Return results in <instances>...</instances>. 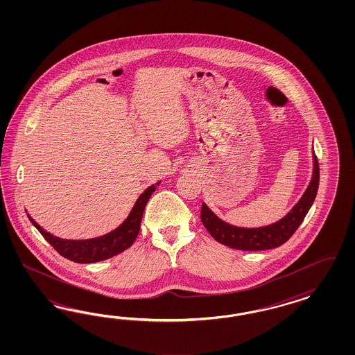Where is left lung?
<instances>
[{
    "label": "left lung",
    "mask_w": 355,
    "mask_h": 355,
    "mask_svg": "<svg viewBox=\"0 0 355 355\" xmlns=\"http://www.w3.org/2000/svg\"><path fill=\"white\" fill-rule=\"evenodd\" d=\"M319 180V162L316 155H313V175L306 193H303L301 200L294 205V208L288 215L272 225L250 229L236 227L220 220L205 203L202 205L200 211L202 223L217 242L225 245L227 248L243 251H260L279 248L295 233L307 212L310 211L318 193Z\"/></svg>",
    "instance_id": "8db88e82"
}]
</instances>
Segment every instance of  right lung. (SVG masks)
Segmentation results:
<instances>
[{
	"label": "right lung",
	"mask_w": 355,
	"mask_h": 355,
	"mask_svg": "<svg viewBox=\"0 0 355 355\" xmlns=\"http://www.w3.org/2000/svg\"><path fill=\"white\" fill-rule=\"evenodd\" d=\"M160 182L162 181L152 184L148 189H146L144 193H140L139 198L137 199L135 205L130 211L129 216L125 218V221L105 236H97L92 239H83V241L62 239L45 232L31 216L28 215V218L33 223V225L42 233V236L51 243V246L64 258L76 263H82V264L96 263V261L116 257L132 245V242L135 241V238L139 233L140 223H141L146 205Z\"/></svg>",
	"instance_id": "add662e5"
}]
</instances>
